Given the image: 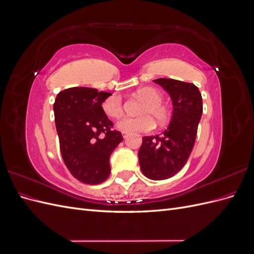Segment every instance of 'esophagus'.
Listing matches in <instances>:
<instances>
[{
  "label": "esophagus",
  "instance_id": "1",
  "mask_svg": "<svg viewBox=\"0 0 254 254\" xmlns=\"http://www.w3.org/2000/svg\"><path fill=\"white\" fill-rule=\"evenodd\" d=\"M122 135H123V137H124V139H126V137L129 135V133H128V132H125V131H123V132H122Z\"/></svg>",
  "mask_w": 254,
  "mask_h": 254
}]
</instances>
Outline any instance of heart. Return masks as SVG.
<instances>
[{
	"label": "heart",
	"mask_w": 254,
	"mask_h": 254,
	"mask_svg": "<svg viewBox=\"0 0 254 254\" xmlns=\"http://www.w3.org/2000/svg\"><path fill=\"white\" fill-rule=\"evenodd\" d=\"M136 94L145 99V103L139 111L141 117L123 118L118 122V128L125 132H147L155 128V121L160 125L165 124L170 119V111L162 104L163 95L158 90L150 87L139 89L136 91ZM102 107L105 114L112 119L122 117L124 112L122 99L115 95L106 98Z\"/></svg>",
	"instance_id": "heart-1"
}]
</instances>
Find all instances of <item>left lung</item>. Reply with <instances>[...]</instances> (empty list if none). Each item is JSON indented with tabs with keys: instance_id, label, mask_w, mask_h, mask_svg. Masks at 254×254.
I'll list each match as a JSON object with an SVG mask.
<instances>
[{
	"instance_id": "obj_1",
	"label": "left lung",
	"mask_w": 254,
	"mask_h": 254,
	"mask_svg": "<svg viewBox=\"0 0 254 254\" xmlns=\"http://www.w3.org/2000/svg\"><path fill=\"white\" fill-rule=\"evenodd\" d=\"M153 81L172 98V120L161 135L143 137L137 156L145 177L164 180L181 171L193 150L202 114V97L194 83L172 78Z\"/></svg>"
}]
</instances>
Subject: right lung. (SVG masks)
Wrapping results in <instances>:
<instances>
[{"label": "right lung", "instance_id": "obj_1", "mask_svg": "<svg viewBox=\"0 0 254 254\" xmlns=\"http://www.w3.org/2000/svg\"><path fill=\"white\" fill-rule=\"evenodd\" d=\"M110 95L94 88L73 87L59 92L54 103L61 156L73 177L87 184L108 178L110 156L123 141L102 107Z\"/></svg>", "mask_w": 254, "mask_h": 254}]
</instances>
